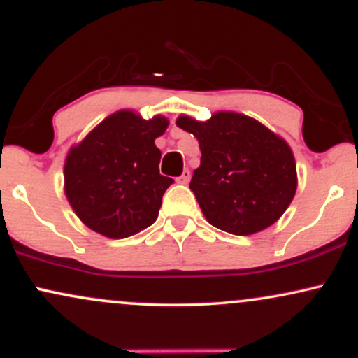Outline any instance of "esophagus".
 Wrapping results in <instances>:
<instances>
[{
  "label": "esophagus",
  "instance_id": "34e87169",
  "mask_svg": "<svg viewBox=\"0 0 358 358\" xmlns=\"http://www.w3.org/2000/svg\"><path fill=\"white\" fill-rule=\"evenodd\" d=\"M190 176H192V175H190V170H185L183 173L180 175L178 178H176V182L182 183V185H187L188 182H190Z\"/></svg>",
  "mask_w": 358,
  "mask_h": 358
}]
</instances>
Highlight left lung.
Segmentation results:
<instances>
[{"instance_id":"obj_1","label":"left lung","mask_w":358,"mask_h":358,"mask_svg":"<svg viewBox=\"0 0 358 358\" xmlns=\"http://www.w3.org/2000/svg\"><path fill=\"white\" fill-rule=\"evenodd\" d=\"M176 126L199 139L202 158L190 190L208 224L234 236H250L286 212L298 178L285 139L256 119L227 110L203 122L180 116Z\"/></svg>"}]
</instances>
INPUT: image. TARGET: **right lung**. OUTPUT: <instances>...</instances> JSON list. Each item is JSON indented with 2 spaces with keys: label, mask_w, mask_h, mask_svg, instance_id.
<instances>
[{
  "label": "right lung",
  "mask_w": 358,
  "mask_h": 358,
  "mask_svg": "<svg viewBox=\"0 0 358 358\" xmlns=\"http://www.w3.org/2000/svg\"><path fill=\"white\" fill-rule=\"evenodd\" d=\"M168 119H143L117 110L69 151L65 195L77 217L109 239H124L150 227L173 178L159 175L162 151L155 139Z\"/></svg>",
  "instance_id": "1"
}]
</instances>
